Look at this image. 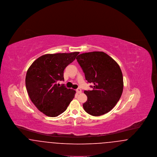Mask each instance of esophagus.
<instances>
[{
    "mask_svg": "<svg viewBox=\"0 0 157 157\" xmlns=\"http://www.w3.org/2000/svg\"><path fill=\"white\" fill-rule=\"evenodd\" d=\"M76 92H77L78 94H81V93L82 92V90H81L80 88H78V89H76Z\"/></svg>",
    "mask_w": 157,
    "mask_h": 157,
    "instance_id": "1",
    "label": "esophagus"
}]
</instances>
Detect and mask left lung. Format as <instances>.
I'll return each mask as SVG.
<instances>
[{"instance_id": "8db88e82", "label": "left lung", "mask_w": 157, "mask_h": 157, "mask_svg": "<svg viewBox=\"0 0 157 157\" xmlns=\"http://www.w3.org/2000/svg\"><path fill=\"white\" fill-rule=\"evenodd\" d=\"M76 59L86 80L93 84L92 90L84 91L88 97L83 104L84 110L95 117L109 112L123 91V76L119 65L103 52L82 53Z\"/></svg>"}]
</instances>
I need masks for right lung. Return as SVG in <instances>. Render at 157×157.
Wrapping results in <instances>:
<instances>
[{
	"label": "right lung",
	"mask_w": 157,
	"mask_h": 157,
	"mask_svg": "<svg viewBox=\"0 0 157 157\" xmlns=\"http://www.w3.org/2000/svg\"><path fill=\"white\" fill-rule=\"evenodd\" d=\"M79 53L78 52L46 54L35 60L29 67L25 79L30 100L39 111L55 117L65 111L75 97L76 91L63 85V71Z\"/></svg>",
	"instance_id": "1"
}]
</instances>
